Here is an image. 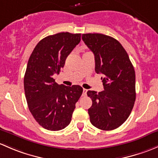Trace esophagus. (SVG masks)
<instances>
[{"label": "esophagus", "mask_w": 158, "mask_h": 158, "mask_svg": "<svg viewBox=\"0 0 158 158\" xmlns=\"http://www.w3.org/2000/svg\"><path fill=\"white\" fill-rule=\"evenodd\" d=\"M87 89H84V90H83V96H85L86 94H87Z\"/></svg>", "instance_id": "34e87169"}]
</instances>
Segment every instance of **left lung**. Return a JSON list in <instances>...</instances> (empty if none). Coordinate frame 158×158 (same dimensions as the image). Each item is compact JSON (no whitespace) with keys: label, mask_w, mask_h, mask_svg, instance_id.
<instances>
[{"label":"left lung","mask_w":158,"mask_h":158,"mask_svg":"<svg viewBox=\"0 0 158 158\" xmlns=\"http://www.w3.org/2000/svg\"><path fill=\"white\" fill-rule=\"evenodd\" d=\"M93 52L95 71L101 77L104 90L87 91L92 100L88 110L91 124L110 131L119 127L129 116L135 101V73L129 57L119 42L100 33L82 34Z\"/></svg>","instance_id":"left-lung-1"}]
</instances>
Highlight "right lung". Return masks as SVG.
<instances>
[{
  "mask_svg": "<svg viewBox=\"0 0 158 158\" xmlns=\"http://www.w3.org/2000/svg\"><path fill=\"white\" fill-rule=\"evenodd\" d=\"M80 41L81 33L48 35L39 42L29 58L24 76L26 99L35 121L47 130L59 131L70 124L83 93L81 86L58 85L53 78Z\"/></svg>",
  "mask_w": 158,
  "mask_h": 158,
  "instance_id": "add662e5",
  "label": "right lung"
}]
</instances>
